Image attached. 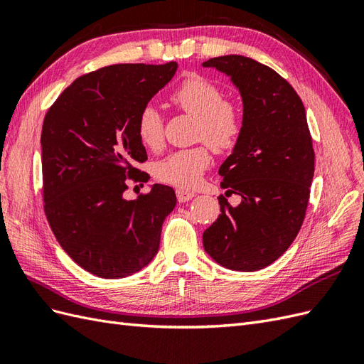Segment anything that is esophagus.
Here are the masks:
<instances>
[{
    "mask_svg": "<svg viewBox=\"0 0 364 364\" xmlns=\"http://www.w3.org/2000/svg\"><path fill=\"white\" fill-rule=\"evenodd\" d=\"M193 197H195V193L191 192V191H188V189H176V198H178L180 203L189 201V200H192Z\"/></svg>",
    "mask_w": 364,
    "mask_h": 364,
    "instance_id": "1",
    "label": "esophagus"
}]
</instances>
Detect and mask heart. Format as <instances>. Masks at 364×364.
Wrapping results in <instances>:
<instances>
[{
	"instance_id": "heart-1",
	"label": "heart",
	"mask_w": 364,
	"mask_h": 364,
	"mask_svg": "<svg viewBox=\"0 0 364 364\" xmlns=\"http://www.w3.org/2000/svg\"><path fill=\"white\" fill-rule=\"evenodd\" d=\"M173 106L197 118L195 136L208 143L218 154L234 149L243 135L246 110L238 101L228 100L215 81L192 73L186 77L169 95ZM139 141L151 151H158L164 143L163 117L154 106H144L136 118ZM210 164L206 144L180 149L161 158L154 166L156 180L178 188H192Z\"/></svg>"
}]
</instances>
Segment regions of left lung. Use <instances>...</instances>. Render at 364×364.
Returning <instances> with one entry per match:
<instances>
[{"label":"left lung","mask_w":364,"mask_h":364,"mask_svg":"<svg viewBox=\"0 0 364 364\" xmlns=\"http://www.w3.org/2000/svg\"><path fill=\"white\" fill-rule=\"evenodd\" d=\"M238 87L246 124L221 164L220 186L241 203L220 195L221 213L204 230L206 252L232 271L272 264L298 235L309 203L315 152L301 98L278 73L252 58L225 55L203 63Z\"/></svg>","instance_id":"1"}]
</instances>
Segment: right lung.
I'll return each mask as SVG.
<instances>
[{
	"label": "right lung",
	"instance_id": "add662e5",
	"mask_svg": "<svg viewBox=\"0 0 364 364\" xmlns=\"http://www.w3.org/2000/svg\"><path fill=\"white\" fill-rule=\"evenodd\" d=\"M178 64H114L64 89L41 132L44 213L60 246L101 278L132 275L152 262L164 218L176 204L169 186L154 184L126 200L147 160L136 134L139 110L175 75Z\"/></svg>",
	"mask_w": 364,
	"mask_h": 364
}]
</instances>
